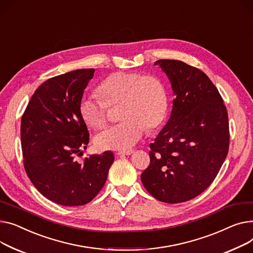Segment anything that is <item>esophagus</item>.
<instances>
[{
	"mask_svg": "<svg viewBox=\"0 0 253 253\" xmlns=\"http://www.w3.org/2000/svg\"><path fill=\"white\" fill-rule=\"evenodd\" d=\"M132 153H133V150H127V151H118L116 154L122 156V155H130Z\"/></svg>",
	"mask_w": 253,
	"mask_h": 253,
	"instance_id": "obj_1",
	"label": "esophagus"
}]
</instances>
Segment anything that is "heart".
I'll list each match as a JSON object with an SVG mask.
<instances>
[{"label":"heart","instance_id":"obj_1","mask_svg":"<svg viewBox=\"0 0 253 253\" xmlns=\"http://www.w3.org/2000/svg\"><path fill=\"white\" fill-rule=\"evenodd\" d=\"M104 101L84 97L80 114L93 128L102 129L108 123V107L122 104L121 124L100 132L95 145L101 150H126L135 146L147 128L153 130L165 122L169 96L163 82L154 76L118 71L110 74L98 86Z\"/></svg>","mask_w":253,"mask_h":253}]
</instances>
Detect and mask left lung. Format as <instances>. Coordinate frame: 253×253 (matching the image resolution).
Here are the masks:
<instances>
[{
  "instance_id": "1",
  "label": "left lung",
  "mask_w": 253,
  "mask_h": 253,
  "mask_svg": "<svg viewBox=\"0 0 253 253\" xmlns=\"http://www.w3.org/2000/svg\"><path fill=\"white\" fill-rule=\"evenodd\" d=\"M154 64L168 76L175 98L168 124L150 144V163L141 180L157 200L185 202L210 187L227 157L228 112L200 69L169 59Z\"/></svg>"
}]
</instances>
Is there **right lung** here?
I'll use <instances>...</instances> for the list:
<instances>
[{"label":"right lung","instance_id":"add662e5","mask_svg":"<svg viewBox=\"0 0 253 253\" xmlns=\"http://www.w3.org/2000/svg\"><path fill=\"white\" fill-rule=\"evenodd\" d=\"M94 72V68L77 69L42 83L21 118L23 165L29 180L42 195L64 206L92 201L114 161L111 151L81 163L76 160L90 137L80 103Z\"/></svg>","mask_w":253,"mask_h":253}]
</instances>
